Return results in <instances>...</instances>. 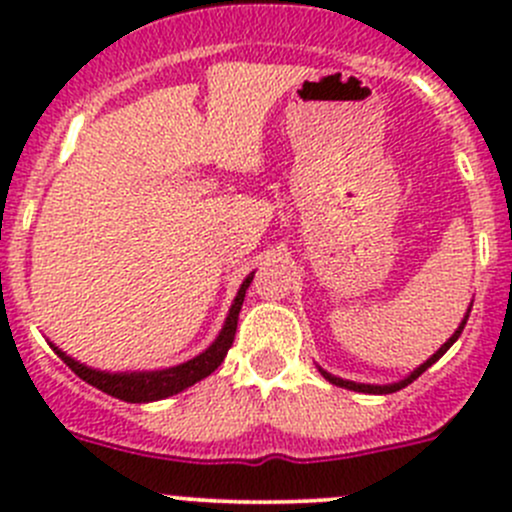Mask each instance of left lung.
I'll return each instance as SVG.
<instances>
[{
	"mask_svg": "<svg viewBox=\"0 0 512 512\" xmlns=\"http://www.w3.org/2000/svg\"><path fill=\"white\" fill-rule=\"evenodd\" d=\"M471 307H473V302L468 304V309H466V314H463V319H461V324H458L456 327V332L451 334V337L446 339V342L441 344V347H438V352L436 354H431L428 356L426 361H423L421 366H416L414 371H411V374H406L404 379H399V381H394V384H359V381H349V379H342V376H334V374H329L327 369H322V366H317L319 369V374L324 376V379L329 381V384H334V386H342V389H349V391H361V394H394V391H399V389H404V386H409L411 381H416L418 376L423 374V371L428 369V366H433L436 364L438 359H441L443 354L448 352V349L453 347V344H456V339L461 337V332H463V327H466V322H468V314H471Z\"/></svg>",
	"mask_w": 512,
	"mask_h": 512,
	"instance_id": "left-lung-1",
	"label": "left lung"
}]
</instances>
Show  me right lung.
I'll list each match as a JSON object with an SVG mask.
<instances>
[{"label": "right lung", "mask_w": 512, "mask_h": 512, "mask_svg": "<svg viewBox=\"0 0 512 512\" xmlns=\"http://www.w3.org/2000/svg\"><path fill=\"white\" fill-rule=\"evenodd\" d=\"M255 272L242 280L240 289H237L235 299L230 304V312H227L223 329H220L218 337L213 339L208 349H203L193 359L183 361V364L168 366V369H151V371H103L94 369L89 364H81L79 359L69 356L64 349L56 347L54 342H49V347L54 349L56 356L74 371L76 376L86 381V384L96 386L103 394L113 396V399L128 401V404H151V401L168 399V396L180 394L188 386L198 384L205 376L213 374L220 364H223L227 349L232 347V339H235L237 332V317H240L242 302H245V292L250 287Z\"/></svg>", "instance_id": "right-lung-1"}]
</instances>
